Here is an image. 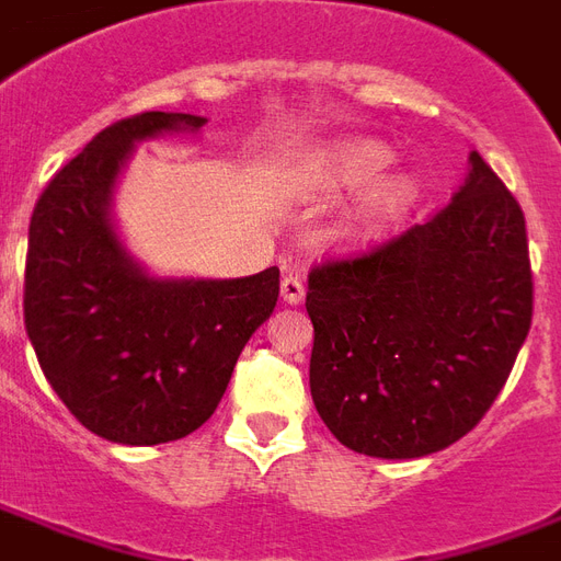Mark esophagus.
Segmentation results:
<instances>
[{
	"label": "esophagus",
	"mask_w": 561,
	"mask_h": 561,
	"mask_svg": "<svg viewBox=\"0 0 561 561\" xmlns=\"http://www.w3.org/2000/svg\"><path fill=\"white\" fill-rule=\"evenodd\" d=\"M302 297H306V285H302L300 276L288 273V276L282 279V300L288 302V306H300Z\"/></svg>",
	"instance_id": "esophagus-1"
}]
</instances>
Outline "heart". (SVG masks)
<instances>
[{"mask_svg":"<svg viewBox=\"0 0 561 561\" xmlns=\"http://www.w3.org/2000/svg\"><path fill=\"white\" fill-rule=\"evenodd\" d=\"M396 160L392 148L377 139H342V142L323 148L309 163V181L321 186L323 193H347L359 190L354 205L347 207L342 222V240L347 247H363L377 240L389 228L404 219V214L416 198V178L410 172H386Z\"/></svg>","mask_w":561,"mask_h":561,"instance_id":"obj_1","label":"heart"}]
</instances>
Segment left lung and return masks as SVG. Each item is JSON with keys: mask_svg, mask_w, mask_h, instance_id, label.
I'll list each match as a JSON object with an SVG mask.
<instances>
[{"mask_svg": "<svg viewBox=\"0 0 561 561\" xmlns=\"http://www.w3.org/2000/svg\"><path fill=\"white\" fill-rule=\"evenodd\" d=\"M312 401L368 458H425L476 428L533 323L520 205L470 151L437 217L363 259L312 270Z\"/></svg>", "mask_w": 561, "mask_h": 561, "instance_id": "1", "label": "left lung"}]
</instances>
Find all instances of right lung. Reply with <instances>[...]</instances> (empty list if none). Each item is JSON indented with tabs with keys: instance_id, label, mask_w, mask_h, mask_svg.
<instances>
[{
	"instance_id": "right-lung-1",
	"label": "right lung",
	"mask_w": 561,
	"mask_h": 561,
	"mask_svg": "<svg viewBox=\"0 0 561 561\" xmlns=\"http://www.w3.org/2000/svg\"><path fill=\"white\" fill-rule=\"evenodd\" d=\"M205 115L142 112L98 133L41 193L28 226L26 333L82 425L122 446L202 428L279 297V270L240 279L157 276L133 255L115 193L136 145L198 136Z\"/></svg>"
}]
</instances>
